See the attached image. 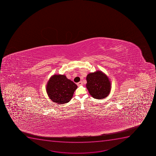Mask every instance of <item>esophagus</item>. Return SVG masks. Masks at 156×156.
Wrapping results in <instances>:
<instances>
[{"label":"esophagus","instance_id":"34e87169","mask_svg":"<svg viewBox=\"0 0 156 156\" xmlns=\"http://www.w3.org/2000/svg\"><path fill=\"white\" fill-rule=\"evenodd\" d=\"M77 84L78 86H80V85H82L83 84V83H82V81H80L78 83H77Z\"/></svg>","mask_w":156,"mask_h":156}]
</instances>
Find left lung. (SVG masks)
Returning <instances> with one entry per match:
<instances>
[{
	"mask_svg": "<svg viewBox=\"0 0 156 156\" xmlns=\"http://www.w3.org/2000/svg\"><path fill=\"white\" fill-rule=\"evenodd\" d=\"M87 81V88L94 99H104L109 94L111 82L107 76L102 71H97L88 74Z\"/></svg>",
	"mask_w": 156,
	"mask_h": 156,
	"instance_id": "obj_1",
	"label": "left lung"
}]
</instances>
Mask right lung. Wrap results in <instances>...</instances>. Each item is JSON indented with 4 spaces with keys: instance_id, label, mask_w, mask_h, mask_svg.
I'll list each match as a JSON object with an SVG mask.
<instances>
[{
    "instance_id": "obj_1",
    "label": "right lung",
    "mask_w": 156,
    "mask_h": 156,
    "mask_svg": "<svg viewBox=\"0 0 156 156\" xmlns=\"http://www.w3.org/2000/svg\"><path fill=\"white\" fill-rule=\"evenodd\" d=\"M77 85L65 75H54L50 77L46 85V91L50 99L59 104L70 101Z\"/></svg>"
}]
</instances>
